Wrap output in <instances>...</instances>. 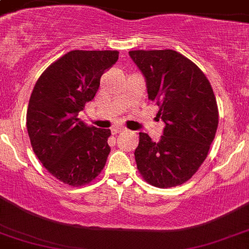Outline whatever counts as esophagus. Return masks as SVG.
<instances>
[{
	"label": "esophagus",
	"mask_w": 249,
	"mask_h": 249,
	"mask_svg": "<svg viewBox=\"0 0 249 249\" xmlns=\"http://www.w3.org/2000/svg\"><path fill=\"white\" fill-rule=\"evenodd\" d=\"M124 130H125L124 127L116 126V127H113V129H112V135H117V133H120L122 131H124Z\"/></svg>",
	"instance_id": "34e87169"
}]
</instances>
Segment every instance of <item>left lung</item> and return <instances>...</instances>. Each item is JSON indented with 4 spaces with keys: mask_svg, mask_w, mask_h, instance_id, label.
<instances>
[{
    "mask_svg": "<svg viewBox=\"0 0 249 249\" xmlns=\"http://www.w3.org/2000/svg\"><path fill=\"white\" fill-rule=\"evenodd\" d=\"M145 76L149 100L165 123L160 142L139 132L135 151L142 177L157 188L183 184L204 162L218 124L216 98L204 73L178 52L131 51Z\"/></svg>",
    "mask_w": 249,
    "mask_h": 249,
    "instance_id": "left-lung-1",
    "label": "left lung"
}]
</instances>
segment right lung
Wrapping results in <instances>:
<instances>
[{
	"label": "right lung",
	"instance_id": "obj_1",
	"mask_svg": "<svg viewBox=\"0 0 249 249\" xmlns=\"http://www.w3.org/2000/svg\"><path fill=\"white\" fill-rule=\"evenodd\" d=\"M117 51H71L46 68L33 89L27 130L39 158L56 179L72 187L89 184L110 154L108 129L78 118L97 93L103 73L116 64Z\"/></svg>",
	"mask_w": 249,
	"mask_h": 249
}]
</instances>
